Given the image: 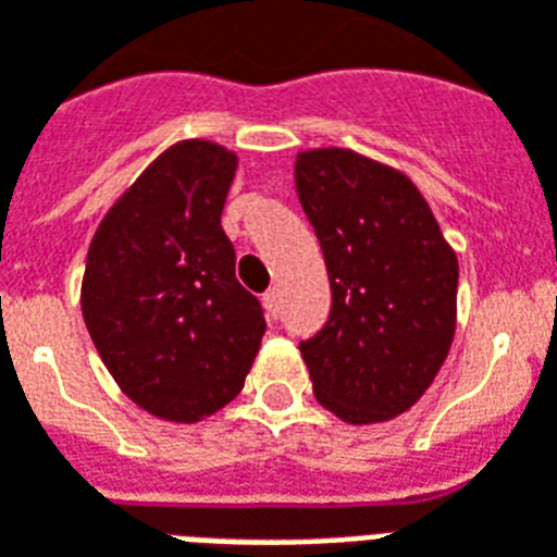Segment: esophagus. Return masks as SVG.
Wrapping results in <instances>:
<instances>
[{
  "label": "esophagus",
  "mask_w": 557,
  "mask_h": 557,
  "mask_svg": "<svg viewBox=\"0 0 557 557\" xmlns=\"http://www.w3.org/2000/svg\"><path fill=\"white\" fill-rule=\"evenodd\" d=\"M264 308L270 317H278V310H282V290H278V287H270V290L264 293Z\"/></svg>",
  "instance_id": "1"
}]
</instances>
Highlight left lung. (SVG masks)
Returning <instances> with one entry per match:
<instances>
[{
  "mask_svg": "<svg viewBox=\"0 0 557 557\" xmlns=\"http://www.w3.org/2000/svg\"><path fill=\"white\" fill-rule=\"evenodd\" d=\"M296 191L317 232L331 310L301 339L313 395L348 424L407 412L456 331L459 264L407 176L355 150H308Z\"/></svg>",
  "mask_w": 557,
  "mask_h": 557,
  "instance_id": "8db88e82",
  "label": "left lung"
}]
</instances>
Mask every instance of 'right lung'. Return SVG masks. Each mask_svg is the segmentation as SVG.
<instances>
[{"mask_svg":"<svg viewBox=\"0 0 557 557\" xmlns=\"http://www.w3.org/2000/svg\"><path fill=\"white\" fill-rule=\"evenodd\" d=\"M235 168L220 145L180 141L110 209L86 256L89 337L124 395L168 421L230 404L267 331L220 226Z\"/></svg>","mask_w":557,"mask_h":557,"instance_id":"1","label":"right lung"}]
</instances>
